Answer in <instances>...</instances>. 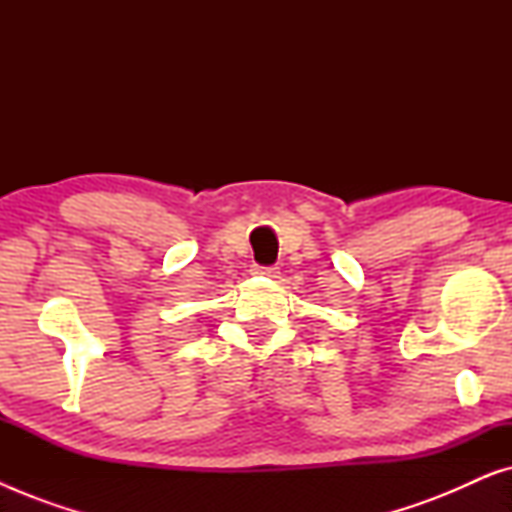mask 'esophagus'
Returning a JSON list of instances; mask_svg holds the SVG:
<instances>
[{
    "label": "esophagus",
    "mask_w": 512,
    "mask_h": 512,
    "mask_svg": "<svg viewBox=\"0 0 512 512\" xmlns=\"http://www.w3.org/2000/svg\"><path fill=\"white\" fill-rule=\"evenodd\" d=\"M254 275L275 279V277L279 275V270H277V268H261V265H254Z\"/></svg>",
    "instance_id": "34e87169"
}]
</instances>
